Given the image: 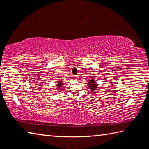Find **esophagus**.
I'll return each mask as SVG.
<instances>
[{
    "label": "esophagus",
    "instance_id": "esophagus-1",
    "mask_svg": "<svg viewBox=\"0 0 149 149\" xmlns=\"http://www.w3.org/2000/svg\"><path fill=\"white\" fill-rule=\"evenodd\" d=\"M74 78L75 80H77L79 79V77H78V75H74Z\"/></svg>",
    "mask_w": 149,
    "mask_h": 149
}]
</instances>
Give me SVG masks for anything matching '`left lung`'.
<instances>
[{"instance_id":"8db88e82","label":"left lung","mask_w":149,"mask_h":149,"mask_svg":"<svg viewBox=\"0 0 149 149\" xmlns=\"http://www.w3.org/2000/svg\"><path fill=\"white\" fill-rule=\"evenodd\" d=\"M87 87H89V89L91 91H95L97 89V88L98 87V85L94 79V77H91V79L89 80V83L87 84Z\"/></svg>"}]
</instances>
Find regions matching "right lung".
<instances>
[{"instance_id": "right-lung-1", "label": "right lung", "mask_w": 149, "mask_h": 149, "mask_svg": "<svg viewBox=\"0 0 149 149\" xmlns=\"http://www.w3.org/2000/svg\"><path fill=\"white\" fill-rule=\"evenodd\" d=\"M63 85H64V83H63L62 81H58L57 82L56 85V89H58L57 91L59 92V91L61 89V88L63 87Z\"/></svg>"}]
</instances>
